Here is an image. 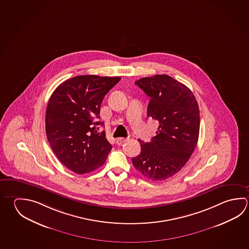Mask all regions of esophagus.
<instances>
[{"mask_svg":"<svg viewBox=\"0 0 249 249\" xmlns=\"http://www.w3.org/2000/svg\"><path fill=\"white\" fill-rule=\"evenodd\" d=\"M127 141H128V139H125V138H118L117 140V144L118 145H122L123 143L126 142Z\"/></svg>","mask_w":249,"mask_h":249,"instance_id":"obj_1","label":"esophagus"}]
</instances>
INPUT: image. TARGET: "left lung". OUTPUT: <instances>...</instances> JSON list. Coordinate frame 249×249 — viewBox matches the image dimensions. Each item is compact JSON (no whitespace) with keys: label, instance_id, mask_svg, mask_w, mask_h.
<instances>
[{"label":"left lung","instance_id":"left-lung-1","mask_svg":"<svg viewBox=\"0 0 249 249\" xmlns=\"http://www.w3.org/2000/svg\"><path fill=\"white\" fill-rule=\"evenodd\" d=\"M150 97L147 117L158 121L151 142L141 141V154L132 158L136 169L152 181H162L185 166L197 144L200 115L188 87L166 74L135 82Z\"/></svg>","mask_w":249,"mask_h":249}]
</instances>
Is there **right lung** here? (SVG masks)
<instances>
[{"instance_id":"add662e5","label":"right lung","mask_w":249,"mask_h":249,"mask_svg":"<svg viewBox=\"0 0 249 249\" xmlns=\"http://www.w3.org/2000/svg\"><path fill=\"white\" fill-rule=\"evenodd\" d=\"M120 77L79 75L62 82L47 104L45 132L59 161L76 174L104 165L112 145L98 132L100 108Z\"/></svg>"}]
</instances>
